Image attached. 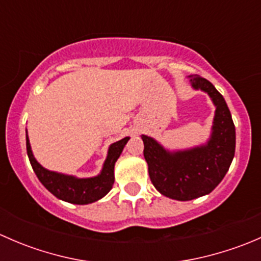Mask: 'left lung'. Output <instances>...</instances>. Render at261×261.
I'll return each mask as SVG.
<instances>
[{"mask_svg":"<svg viewBox=\"0 0 261 261\" xmlns=\"http://www.w3.org/2000/svg\"><path fill=\"white\" fill-rule=\"evenodd\" d=\"M191 82L196 89L207 92L216 106L213 133L207 145L172 154L154 139L141 136L151 183L165 197L178 201L211 193L223 179L235 155V125L225 98L204 78L194 77Z\"/></svg>","mask_w":261,"mask_h":261,"instance_id":"8db88e82","label":"left lung"}]
</instances>
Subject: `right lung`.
<instances>
[{
    "mask_svg": "<svg viewBox=\"0 0 261 261\" xmlns=\"http://www.w3.org/2000/svg\"><path fill=\"white\" fill-rule=\"evenodd\" d=\"M127 141L128 138H125L112 144L109 149V155H107L101 174L94 178H87V179H78V178L70 177V175L59 174V173L44 169L34 158L28 138H26V150H28L29 160H30L36 177L50 193L54 194L57 198L69 202V203L87 204L98 201L99 198L106 196L110 189L112 188L115 181V163L122 152L123 146L126 145Z\"/></svg>",
    "mask_w": 261,
    "mask_h": 261,
    "instance_id": "add662e5",
    "label": "right lung"
}]
</instances>
